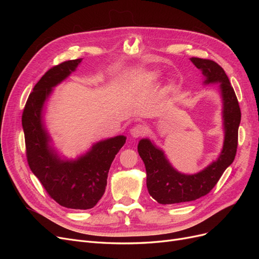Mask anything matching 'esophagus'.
<instances>
[{
  "label": "esophagus",
  "mask_w": 259,
  "mask_h": 259,
  "mask_svg": "<svg viewBox=\"0 0 259 259\" xmlns=\"http://www.w3.org/2000/svg\"><path fill=\"white\" fill-rule=\"evenodd\" d=\"M145 133H146V128L144 125H136V126H134L131 130V135L134 138H138L140 136H143Z\"/></svg>",
  "instance_id": "1"
}]
</instances>
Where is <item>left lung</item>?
<instances>
[{"label":"left lung","mask_w":259,"mask_h":259,"mask_svg":"<svg viewBox=\"0 0 259 259\" xmlns=\"http://www.w3.org/2000/svg\"><path fill=\"white\" fill-rule=\"evenodd\" d=\"M192 64L201 70L203 84H218L223 101L224 145L218 158L195 174H184L171 165L165 153L149 138L139 140L138 153L147 171L149 194L160 204L197 200L207 194L233 162L238 147L241 110L238 99L224 69L209 59L192 57Z\"/></svg>","instance_id":"left-lung-1"}]
</instances>
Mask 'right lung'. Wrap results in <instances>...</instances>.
Here are the masks:
<instances>
[{
    "mask_svg": "<svg viewBox=\"0 0 259 259\" xmlns=\"http://www.w3.org/2000/svg\"><path fill=\"white\" fill-rule=\"evenodd\" d=\"M81 61L82 58L68 60L50 69L35 84L22 113L31 170L52 199L73 209H89L97 204L105 193L111 163L126 142L123 135L103 139L76 159L65 158L53 146L44 122L45 104L54 88L74 72Z\"/></svg>",
    "mask_w": 259,
    "mask_h": 259,
    "instance_id": "right-lung-1",
    "label": "right lung"
}]
</instances>
